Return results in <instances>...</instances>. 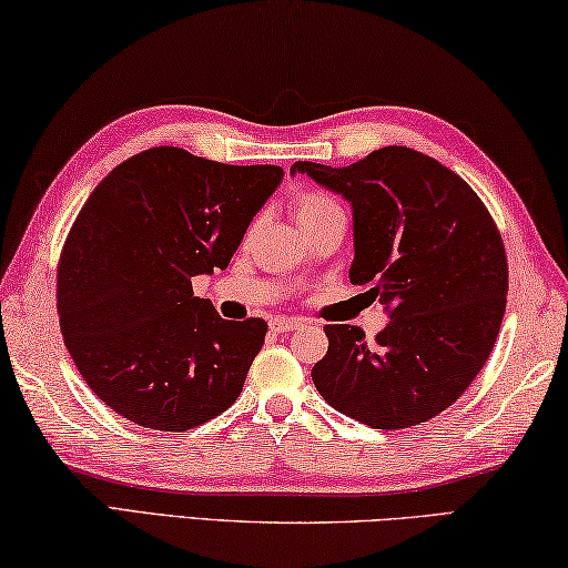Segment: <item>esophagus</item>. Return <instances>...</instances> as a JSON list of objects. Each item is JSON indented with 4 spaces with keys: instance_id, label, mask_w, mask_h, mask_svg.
Here are the masks:
<instances>
[{
    "instance_id": "obj_1",
    "label": "esophagus",
    "mask_w": 568,
    "mask_h": 568,
    "mask_svg": "<svg viewBox=\"0 0 568 568\" xmlns=\"http://www.w3.org/2000/svg\"><path fill=\"white\" fill-rule=\"evenodd\" d=\"M304 322L302 320H294V316H276V320H272V329L284 334V332H296L302 329Z\"/></svg>"
}]
</instances>
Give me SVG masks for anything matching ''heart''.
I'll use <instances>...</instances> for the list:
<instances>
[{"mask_svg": "<svg viewBox=\"0 0 568 568\" xmlns=\"http://www.w3.org/2000/svg\"><path fill=\"white\" fill-rule=\"evenodd\" d=\"M329 209H336V202L326 194H320V192H306V194L296 199V216H300V219L329 212Z\"/></svg>", "mask_w": 568, "mask_h": 568, "instance_id": "1", "label": "heart"}]
</instances>
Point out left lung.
Wrapping results in <instances>:
<instances>
[{"instance_id": "obj_1", "label": "left lung", "mask_w": 568, "mask_h": 568, "mask_svg": "<svg viewBox=\"0 0 568 568\" xmlns=\"http://www.w3.org/2000/svg\"><path fill=\"white\" fill-rule=\"evenodd\" d=\"M290 172L352 204L349 278L372 284L392 320L372 346L359 326L326 324L329 352L314 364V386L374 429L434 419L481 372L501 329L509 268L491 214L459 174L409 146Z\"/></svg>"}]
</instances>
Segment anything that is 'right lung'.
Masks as SVG:
<instances>
[{
    "label": "right lung",
    "mask_w": 568,
    "mask_h": 568,
    "mask_svg": "<svg viewBox=\"0 0 568 568\" xmlns=\"http://www.w3.org/2000/svg\"><path fill=\"white\" fill-rule=\"evenodd\" d=\"M282 176L154 146L89 194L59 258V326L89 389L124 419L186 432L242 394L266 322L222 320L192 278L229 266Z\"/></svg>",
    "instance_id": "obj_1"
}]
</instances>
